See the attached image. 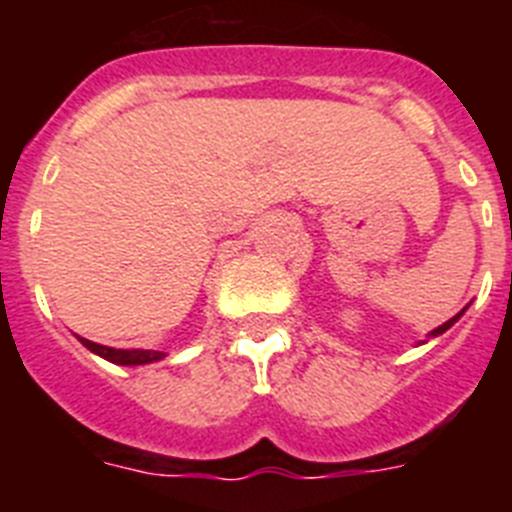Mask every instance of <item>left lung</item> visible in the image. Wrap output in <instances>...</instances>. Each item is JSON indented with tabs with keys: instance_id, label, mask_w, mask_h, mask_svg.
I'll return each instance as SVG.
<instances>
[{
	"instance_id": "obj_1",
	"label": "left lung",
	"mask_w": 512,
	"mask_h": 512,
	"mask_svg": "<svg viewBox=\"0 0 512 512\" xmlns=\"http://www.w3.org/2000/svg\"><path fill=\"white\" fill-rule=\"evenodd\" d=\"M461 315H464V310H461V312H459V315H454V318H451V320H446V323H443V325H438V328H436V330H431V333H428V338H436V336H441V333H446V330H449V328H451V325H454V323H456V320H459V318H461Z\"/></svg>"
}]
</instances>
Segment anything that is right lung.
<instances>
[{
  "label": "right lung",
  "mask_w": 512,
  "mask_h": 512,
  "mask_svg": "<svg viewBox=\"0 0 512 512\" xmlns=\"http://www.w3.org/2000/svg\"><path fill=\"white\" fill-rule=\"evenodd\" d=\"M84 346L92 351V354L102 356V359L112 361V364L120 366H140V364H153V361L164 359V351H143V348H110L102 346V343L87 341V338H79Z\"/></svg>",
  "instance_id": "add662e5"
}]
</instances>
